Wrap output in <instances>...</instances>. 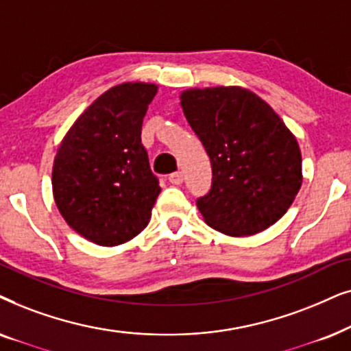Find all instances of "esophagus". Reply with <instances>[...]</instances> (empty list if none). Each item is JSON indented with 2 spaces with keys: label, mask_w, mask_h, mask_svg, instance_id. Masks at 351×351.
Here are the masks:
<instances>
[{
  "label": "esophagus",
  "mask_w": 351,
  "mask_h": 351,
  "mask_svg": "<svg viewBox=\"0 0 351 351\" xmlns=\"http://www.w3.org/2000/svg\"><path fill=\"white\" fill-rule=\"evenodd\" d=\"M168 180H170L171 184H181V183H183V173H181V171L171 173V175L168 176Z\"/></svg>",
  "instance_id": "obj_1"
}]
</instances>
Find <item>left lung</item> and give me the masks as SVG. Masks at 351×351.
<instances>
[{"mask_svg": "<svg viewBox=\"0 0 351 351\" xmlns=\"http://www.w3.org/2000/svg\"><path fill=\"white\" fill-rule=\"evenodd\" d=\"M181 107L212 163V188L197 199L205 223L228 236L274 224L302 186L298 143L279 115L245 88H194Z\"/></svg>", "mask_w": 351, "mask_h": 351, "instance_id": "8db88e82", "label": "left lung"}]
</instances>
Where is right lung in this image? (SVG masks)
<instances>
[{
  "label": "right lung",
  "instance_id": "obj_1",
  "mask_svg": "<svg viewBox=\"0 0 351 351\" xmlns=\"http://www.w3.org/2000/svg\"><path fill=\"white\" fill-rule=\"evenodd\" d=\"M157 86L121 83L78 117L58 149L53 194L73 231L114 247L138 236L160 194L141 143L143 119Z\"/></svg>",
  "mask_w": 351,
  "mask_h": 351
}]
</instances>
